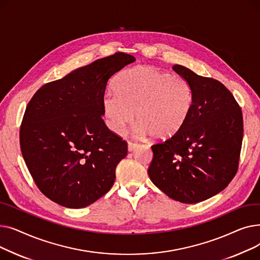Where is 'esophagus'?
Segmentation results:
<instances>
[{
  "instance_id": "esophagus-1",
  "label": "esophagus",
  "mask_w": 260,
  "mask_h": 260,
  "mask_svg": "<svg viewBox=\"0 0 260 260\" xmlns=\"http://www.w3.org/2000/svg\"><path fill=\"white\" fill-rule=\"evenodd\" d=\"M137 143H135V142H132V141H128V143H127V148H128V152H132V151H134V149L137 147Z\"/></svg>"
}]
</instances>
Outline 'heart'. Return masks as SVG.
Segmentation results:
<instances>
[{
	"mask_svg": "<svg viewBox=\"0 0 260 260\" xmlns=\"http://www.w3.org/2000/svg\"><path fill=\"white\" fill-rule=\"evenodd\" d=\"M115 92L103 97L107 124L120 134L133 120L139 135L166 140L178 133L193 106V89L188 82L155 67L137 66L120 74Z\"/></svg>",
	"mask_w": 260,
	"mask_h": 260,
	"instance_id": "obj_1",
	"label": "heart"
}]
</instances>
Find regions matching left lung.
Segmentation results:
<instances>
[{
    "label": "left lung",
    "instance_id": "obj_1",
    "mask_svg": "<svg viewBox=\"0 0 260 260\" xmlns=\"http://www.w3.org/2000/svg\"><path fill=\"white\" fill-rule=\"evenodd\" d=\"M173 70L193 89V106L181 129L152 146L148 176L170 198L197 203L220 193L238 170L243 137L241 108L219 81L182 65Z\"/></svg>",
    "mask_w": 260,
    "mask_h": 260
}]
</instances>
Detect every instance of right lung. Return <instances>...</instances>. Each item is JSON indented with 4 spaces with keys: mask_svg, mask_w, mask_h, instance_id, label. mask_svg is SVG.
Wrapping results in <instances>:
<instances>
[{
    "mask_svg": "<svg viewBox=\"0 0 260 260\" xmlns=\"http://www.w3.org/2000/svg\"><path fill=\"white\" fill-rule=\"evenodd\" d=\"M135 60L124 52L99 59L43 85L27 105L21 152L53 202L85 208L112 188L127 143L105 125L102 101L108 80Z\"/></svg>",
    "mask_w": 260,
    "mask_h": 260,
    "instance_id": "obj_1",
    "label": "right lung"
}]
</instances>
